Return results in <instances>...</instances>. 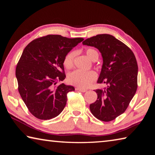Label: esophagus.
Wrapping results in <instances>:
<instances>
[{
	"mask_svg": "<svg viewBox=\"0 0 155 155\" xmlns=\"http://www.w3.org/2000/svg\"><path fill=\"white\" fill-rule=\"evenodd\" d=\"M75 90H77V91H79L82 92V93H85V92L87 91V90H85V89H82V88H75Z\"/></svg>",
	"mask_w": 155,
	"mask_h": 155,
	"instance_id": "34e87169",
	"label": "esophagus"
}]
</instances>
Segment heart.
Masks as SVG:
<instances>
[{
  "label": "heart",
  "mask_w": 155,
  "mask_h": 155,
  "mask_svg": "<svg viewBox=\"0 0 155 155\" xmlns=\"http://www.w3.org/2000/svg\"><path fill=\"white\" fill-rule=\"evenodd\" d=\"M88 57L92 61H94L98 58V52L94 48H87L85 51ZM77 52L71 51L65 56L63 61V64L67 68H71L73 67L74 59ZM97 77L96 73L94 71H82L76 70L71 72L68 75V81L71 84L77 87L80 88H87L90 87L92 83Z\"/></svg>",
  "instance_id": "heart-1"
}]
</instances>
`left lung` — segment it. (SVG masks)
<instances>
[{"instance_id":"left-lung-1","label":"left lung","mask_w":155,"mask_h":155,"mask_svg":"<svg viewBox=\"0 0 155 155\" xmlns=\"http://www.w3.org/2000/svg\"><path fill=\"white\" fill-rule=\"evenodd\" d=\"M98 49L103 63L97 83H105L104 90L97 89V99L90 104L98 119L109 122L126 110L137 89L138 65L133 51L113 36L97 35L83 42Z\"/></svg>"}]
</instances>
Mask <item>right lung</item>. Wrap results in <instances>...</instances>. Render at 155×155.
Returning a JSON list of instances; mask_svg holds the SVG:
<instances>
[{"label":"right lung","mask_w":155,"mask_h":155,"mask_svg":"<svg viewBox=\"0 0 155 155\" xmlns=\"http://www.w3.org/2000/svg\"><path fill=\"white\" fill-rule=\"evenodd\" d=\"M84 40L49 35L35 39L23 51L16 68L18 92L28 110L36 118L48 120L63 110L67 93L74 88L64 83V58Z\"/></svg>","instance_id":"add662e5"}]
</instances>
